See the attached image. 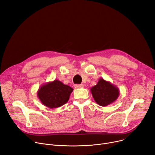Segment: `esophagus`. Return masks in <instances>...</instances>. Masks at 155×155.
Segmentation results:
<instances>
[{"instance_id":"1","label":"esophagus","mask_w":155,"mask_h":155,"mask_svg":"<svg viewBox=\"0 0 155 155\" xmlns=\"http://www.w3.org/2000/svg\"><path fill=\"white\" fill-rule=\"evenodd\" d=\"M83 87H84V85H83V84H81V85H75V88H81Z\"/></svg>"}]
</instances>
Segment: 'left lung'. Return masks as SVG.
I'll return each mask as SVG.
<instances>
[{"mask_svg":"<svg viewBox=\"0 0 155 155\" xmlns=\"http://www.w3.org/2000/svg\"><path fill=\"white\" fill-rule=\"evenodd\" d=\"M90 90L94 101L101 106H106L113 103L116 101L120 93L117 87L103 78H100Z\"/></svg>","mask_w":155,"mask_h":155,"instance_id":"left-lung-1","label":"left lung"}]
</instances>
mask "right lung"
Listing matches in <instances>:
<instances>
[{
    "label": "right lung",
    "instance_id": "obj_1",
    "mask_svg": "<svg viewBox=\"0 0 155 155\" xmlns=\"http://www.w3.org/2000/svg\"><path fill=\"white\" fill-rule=\"evenodd\" d=\"M73 88L59 80H55L41 85L37 96L42 104L52 109L61 107L69 100Z\"/></svg>",
    "mask_w": 155,
    "mask_h": 155
}]
</instances>
